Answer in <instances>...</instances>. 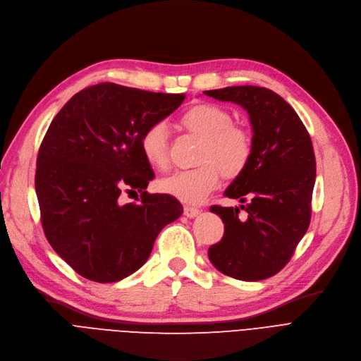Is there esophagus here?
Here are the masks:
<instances>
[{
    "instance_id": "obj_1",
    "label": "esophagus",
    "mask_w": 361,
    "mask_h": 361,
    "mask_svg": "<svg viewBox=\"0 0 361 361\" xmlns=\"http://www.w3.org/2000/svg\"><path fill=\"white\" fill-rule=\"evenodd\" d=\"M183 214L186 218H195V216L200 214V210L197 207H191V206H185L183 209Z\"/></svg>"
}]
</instances>
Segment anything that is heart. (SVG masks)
I'll return each mask as SVG.
<instances>
[{"instance_id": "heart-1", "label": "heart", "mask_w": 361, "mask_h": 361, "mask_svg": "<svg viewBox=\"0 0 361 361\" xmlns=\"http://www.w3.org/2000/svg\"><path fill=\"white\" fill-rule=\"evenodd\" d=\"M182 124L203 139L198 154V167L178 170L160 180L164 194L182 203H201L219 183V169L225 176H237L246 169L252 157V137L246 128L233 124V115L222 106L200 104L186 111ZM169 128L164 121L151 124L140 136V152L154 169L167 167Z\"/></svg>"}]
</instances>
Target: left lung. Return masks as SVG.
I'll return each instance as SVG.
<instances>
[{"label":"left lung","instance_id":"obj_1","mask_svg":"<svg viewBox=\"0 0 361 361\" xmlns=\"http://www.w3.org/2000/svg\"><path fill=\"white\" fill-rule=\"evenodd\" d=\"M204 94L247 111L253 133L250 160L224 192L246 203L240 208L248 219L238 218V207L212 206L225 233L210 246L209 259L225 276L265 280L289 262L310 226L315 182L311 137L295 109L269 89L234 85Z\"/></svg>","mask_w":361,"mask_h":361}]
</instances>
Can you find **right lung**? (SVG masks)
<instances>
[{
    "mask_svg": "<svg viewBox=\"0 0 361 361\" xmlns=\"http://www.w3.org/2000/svg\"><path fill=\"white\" fill-rule=\"evenodd\" d=\"M183 99L100 82L72 96L51 121L37 158L41 222L50 246L80 276L128 277L183 213L175 197L145 191L154 171L139 147L142 133ZM121 190L142 192L141 201L121 205Z\"/></svg>",
    "mask_w": 361,
    "mask_h": 361,
    "instance_id": "right-lung-1",
    "label": "right lung"
}]
</instances>
